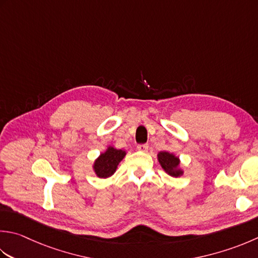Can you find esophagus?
Instances as JSON below:
<instances>
[{
	"label": "esophagus",
	"instance_id": "1",
	"mask_svg": "<svg viewBox=\"0 0 258 258\" xmlns=\"http://www.w3.org/2000/svg\"><path fill=\"white\" fill-rule=\"evenodd\" d=\"M138 150L141 151V152H148L149 144H140L138 145Z\"/></svg>",
	"mask_w": 258,
	"mask_h": 258
}]
</instances>
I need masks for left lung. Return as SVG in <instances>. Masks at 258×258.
<instances>
[{
  "label": "left lung",
  "instance_id": "obj_1",
  "mask_svg": "<svg viewBox=\"0 0 258 258\" xmlns=\"http://www.w3.org/2000/svg\"><path fill=\"white\" fill-rule=\"evenodd\" d=\"M158 160L162 169L171 176L178 178L183 174V171L180 169V160L174 154L166 152V151H161L158 154Z\"/></svg>",
  "mask_w": 258,
  "mask_h": 258
}]
</instances>
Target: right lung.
I'll return each mask as SVG.
<instances>
[{"mask_svg":"<svg viewBox=\"0 0 258 258\" xmlns=\"http://www.w3.org/2000/svg\"><path fill=\"white\" fill-rule=\"evenodd\" d=\"M125 155V151L117 150L113 148V146H108L107 150L95 160L93 168L96 175L103 179L113 175L116 169H117V165L124 159Z\"/></svg>","mask_w":258,"mask_h":258,"instance_id":"obj_1","label":"right lung"}]
</instances>
